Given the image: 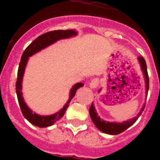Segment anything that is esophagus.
Instances as JSON below:
<instances>
[{"label":"esophagus","instance_id":"1","mask_svg":"<svg viewBox=\"0 0 160 160\" xmlns=\"http://www.w3.org/2000/svg\"><path fill=\"white\" fill-rule=\"evenodd\" d=\"M98 85H99V80H98L97 78L93 79V80L90 82V87L91 88V89H95V88H97Z\"/></svg>","mask_w":160,"mask_h":160}]
</instances>
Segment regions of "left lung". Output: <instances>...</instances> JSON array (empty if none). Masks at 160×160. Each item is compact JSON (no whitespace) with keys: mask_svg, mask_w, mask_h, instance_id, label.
Segmentation results:
<instances>
[{"mask_svg":"<svg viewBox=\"0 0 160 160\" xmlns=\"http://www.w3.org/2000/svg\"><path fill=\"white\" fill-rule=\"evenodd\" d=\"M138 61L140 65V70L142 71L143 76L144 79V84H145V96L147 98V95H148V90H149V76H148V72H147V65L146 62L143 57H138ZM100 91V90H99ZM144 106H145V103H144L142 108L140 109L139 112L137 114L136 116H134L132 119H129L128 120L123 122H109L107 121L105 119H103L102 118H100L98 114L95 107L94 105V102L92 103V105L90 108V115L91 118V120L95 124L100 131L105 133V134H111V135H116L119 134L122 132H124V130H126L127 129H129V127L132 126L133 124L135 123L138 118L141 115L142 112L144 110Z\"/></svg>","mask_w":160,"mask_h":160,"instance_id":"8db88e82","label":"left lung"}]
</instances>
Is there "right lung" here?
Segmentation results:
<instances>
[{"mask_svg": "<svg viewBox=\"0 0 160 160\" xmlns=\"http://www.w3.org/2000/svg\"><path fill=\"white\" fill-rule=\"evenodd\" d=\"M77 36V31L75 30H66V31H50L46 34L41 35L39 37L32 41L30 46L25 50L21 58V62L19 64L18 73H17V80L16 84V91L17 95V99H18L19 105L21 109V112L23 114L24 117L28 120L31 124L33 125H36L40 128H46L53 125L55 122L59 120L60 118H62L63 115L65 114V112L67 109L68 105L70 104L73 97L75 96V93L77 91L79 88L84 86L83 83H76L73 85L72 88L70 90V95H69V99L67 102L65 103V105L61 109L57 111L56 113L50 115H41L36 112H33V110L26 105L24 100L23 94H22V81H23V76L26 70V65L31 56H32L35 54L38 53L39 51H42L46 47L51 46L52 44L55 43L56 41L63 40V39H68L70 37Z\"/></svg>", "mask_w": 160, "mask_h": 160, "instance_id": "obj_1", "label": "right lung"}]
</instances>
